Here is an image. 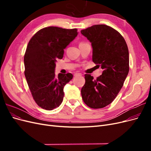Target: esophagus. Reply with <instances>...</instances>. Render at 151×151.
Returning a JSON list of instances; mask_svg holds the SVG:
<instances>
[{
    "label": "esophagus",
    "instance_id": "obj_1",
    "mask_svg": "<svg viewBox=\"0 0 151 151\" xmlns=\"http://www.w3.org/2000/svg\"><path fill=\"white\" fill-rule=\"evenodd\" d=\"M74 76L76 77V76H82V74H81V73H77V72H76V73H75V74H74Z\"/></svg>",
    "mask_w": 151,
    "mask_h": 151
}]
</instances>
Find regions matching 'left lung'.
Returning a JSON list of instances; mask_svg holds the SVG:
<instances>
[{"label": "left lung", "mask_w": 151, "mask_h": 151, "mask_svg": "<svg viewBox=\"0 0 151 151\" xmlns=\"http://www.w3.org/2000/svg\"><path fill=\"white\" fill-rule=\"evenodd\" d=\"M81 33L91 43L93 62L103 69L96 79L84 75L82 98L89 107L103 108L115 99L129 74V49L119 32L107 25H93Z\"/></svg>", "instance_id": "obj_1"}]
</instances>
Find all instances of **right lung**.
I'll list each match as a JSON object with an SVG mask.
<instances>
[{"label": "right lung", "instance_id": "add662e5", "mask_svg": "<svg viewBox=\"0 0 151 151\" xmlns=\"http://www.w3.org/2000/svg\"><path fill=\"white\" fill-rule=\"evenodd\" d=\"M78 34L77 29L50 26L33 36L24 57V75L35 101L40 107L52 110L63 101V87L73 77L70 73L55 74L57 59Z\"/></svg>", "mask_w": 151, "mask_h": 151}]
</instances>
